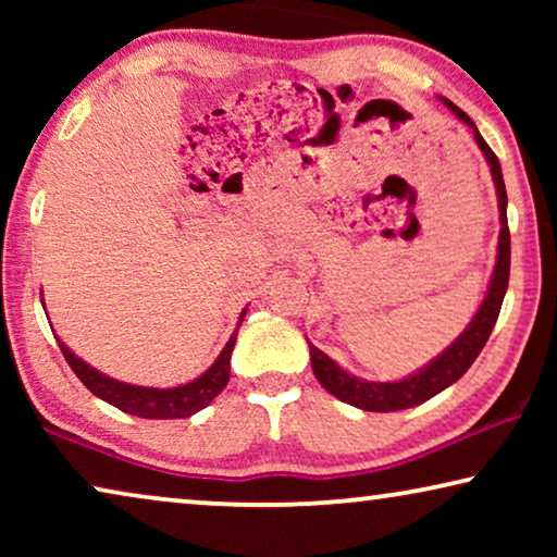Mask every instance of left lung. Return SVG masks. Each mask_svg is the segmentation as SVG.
Listing matches in <instances>:
<instances>
[{
  "label": "left lung",
  "instance_id": "8db88e82",
  "mask_svg": "<svg viewBox=\"0 0 557 557\" xmlns=\"http://www.w3.org/2000/svg\"><path fill=\"white\" fill-rule=\"evenodd\" d=\"M444 103L456 113V119H461L463 124L471 126L474 132V139L482 149V154L486 157V164L492 170V180L494 187H497V200H499V246H497V263H494L492 278H490V288H486L484 301L479 311L471 319L467 330H463L459 337L451 342V347L444 349L436 360H431L423 370L413 372V375L395 380V383H372V380H362L349 375L347 370H342L332 357H326L322 349L314 347L309 342V355H311V370L319 383H322L324 391H330L334 398L349 403V406L362 408V410H372V413H391V410H406L413 406H421L433 395H438L441 391H446L448 385H454L463 372H467L474 360L482 352L486 339L497 324L502 301H505L507 294V284H509V227H507V189H505V180H502V166L499 159L494 151L490 149V144L482 139L479 128L474 126L467 113L461 109H456L451 101Z\"/></svg>",
  "mask_w": 557,
  "mask_h": 557
}]
</instances>
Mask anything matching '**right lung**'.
<instances>
[{
	"label": "right lung",
	"instance_id": "right-lung-1",
	"mask_svg": "<svg viewBox=\"0 0 557 557\" xmlns=\"http://www.w3.org/2000/svg\"><path fill=\"white\" fill-rule=\"evenodd\" d=\"M243 317H246V309H243L240 322ZM235 337H238V330L233 332V337L227 339L223 352L218 355V360L212 362L200 377L180 387H141L121 383V380H113L109 375H103V372H98L96 368H90L88 362L75 357V352H71L60 339L58 345L67 364H71V370L81 377V383L86 385L90 393L98 395V398L106 403H111V406H116L119 410H124V413L164 421V418H189L197 413V410L210 406L215 395L223 393L227 380H231V355L235 347Z\"/></svg>",
	"mask_w": 557,
	"mask_h": 557
}]
</instances>
